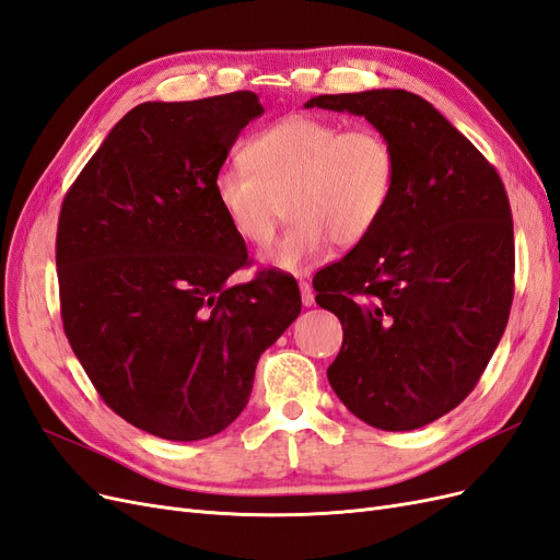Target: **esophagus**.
Returning a JSON list of instances; mask_svg holds the SVG:
<instances>
[{"mask_svg": "<svg viewBox=\"0 0 560 560\" xmlns=\"http://www.w3.org/2000/svg\"><path fill=\"white\" fill-rule=\"evenodd\" d=\"M299 290H301V301H303V306H313V303H315V292H313V287H311L306 280H301V282H299Z\"/></svg>", "mask_w": 560, "mask_h": 560, "instance_id": "obj_1", "label": "esophagus"}]
</instances>
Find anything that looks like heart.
Here are the masks:
<instances>
[{
	"label": "heart",
	"instance_id": "1",
	"mask_svg": "<svg viewBox=\"0 0 560 560\" xmlns=\"http://www.w3.org/2000/svg\"><path fill=\"white\" fill-rule=\"evenodd\" d=\"M245 167L214 177L217 206L247 245L273 238L282 202L292 222L266 252V264L301 273L327 241H366L393 202L399 159L381 130L348 128L315 116H287L252 135Z\"/></svg>",
	"mask_w": 560,
	"mask_h": 560
}]
</instances>
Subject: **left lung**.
I'll return each mask as SVG.
<instances>
[{"instance_id": "obj_1", "label": "left lung", "mask_w": 560, "mask_h": 560, "mask_svg": "<svg viewBox=\"0 0 560 560\" xmlns=\"http://www.w3.org/2000/svg\"><path fill=\"white\" fill-rule=\"evenodd\" d=\"M395 144L393 202L366 241L313 278L343 325L327 378L366 425L406 432L477 387L514 299V222L498 171L428 100L399 89L317 95Z\"/></svg>"}]
</instances>
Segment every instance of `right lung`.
Returning a JSON list of instances; mask_svg holds the SVG:
<instances>
[{
	"label": "right lung",
	"instance_id": "1",
	"mask_svg": "<svg viewBox=\"0 0 560 560\" xmlns=\"http://www.w3.org/2000/svg\"><path fill=\"white\" fill-rule=\"evenodd\" d=\"M252 91L144 103L118 121L67 191L56 235L65 336L97 395L171 442L226 430L261 352L301 313L299 284L249 266L214 198Z\"/></svg>",
	"mask_w": 560,
	"mask_h": 560
}]
</instances>
